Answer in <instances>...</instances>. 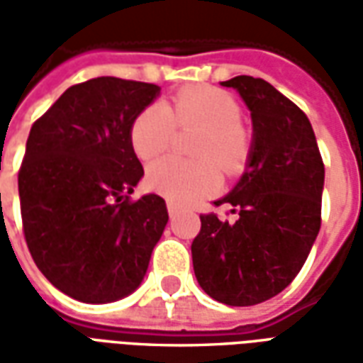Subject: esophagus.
I'll list each match as a JSON object with an SVG mask.
<instances>
[{
	"mask_svg": "<svg viewBox=\"0 0 363 363\" xmlns=\"http://www.w3.org/2000/svg\"><path fill=\"white\" fill-rule=\"evenodd\" d=\"M167 212H169L171 218H174V216L179 213V206L174 204V202H167Z\"/></svg>",
	"mask_w": 363,
	"mask_h": 363,
	"instance_id": "esophagus-1",
	"label": "esophagus"
}]
</instances>
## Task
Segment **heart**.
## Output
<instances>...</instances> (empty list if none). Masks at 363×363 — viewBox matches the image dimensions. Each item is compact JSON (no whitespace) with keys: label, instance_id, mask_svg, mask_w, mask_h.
<instances>
[{"label":"heart","instance_id":"b5f03b06","mask_svg":"<svg viewBox=\"0 0 363 363\" xmlns=\"http://www.w3.org/2000/svg\"><path fill=\"white\" fill-rule=\"evenodd\" d=\"M243 111L233 96L218 87L196 85L179 91L169 104L151 103L130 126V142L142 161L163 155L181 130H200L194 157H165L147 171V184L173 202L189 204L220 189L218 167L228 174L243 171L251 140L241 126Z\"/></svg>","mask_w":363,"mask_h":363}]
</instances>
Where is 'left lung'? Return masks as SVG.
Wrapping results in <instances>:
<instances>
[{"instance_id": "obj_1", "label": "left lung", "mask_w": 363, "mask_h": 363, "mask_svg": "<svg viewBox=\"0 0 363 363\" xmlns=\"http://www.w3.org/2000/svg\"><path fill=\"white\" fill-rule=\"evenodd\" d=\"M233 87L251 111L252 143L243 177L216 206L231 204L235 223L200 216L192 264L216 301L247 307L288 288L320 229L325 165L305 112L259 77L237 75Z\"/></svg>"}]
</instances>
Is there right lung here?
I'll return each mask as SVG.
<instances>
[{
  "instance_id": "1",
  "label": "right lung",
  "mask_w": 363,
  "mask_h": 363,
  "mask_svg": "<svg viewBox=\"0 0 363 363\" xmlns=\"http://www.w3.org/2000/svg\"><path fill=\"white\" fill-rule=\"evenodd\" d=\"M159 91L96 77L69 87L30 128L19 171L25 241L38 270L74 299L132 294L163 235L165 200H130L143 177L130 126Z\"/></svg>"
}]
</instances>
